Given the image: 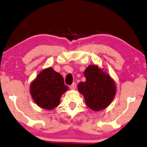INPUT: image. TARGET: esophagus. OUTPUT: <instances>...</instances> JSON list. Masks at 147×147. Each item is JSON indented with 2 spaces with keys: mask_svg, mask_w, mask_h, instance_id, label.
Wrapping results in <instances>:
<instances>
[{
  "mask_svg": "<svg viewBox=\"0 0 147 147\" xmlns=\"http://www.w3.org/2000/svg\"><path fill=\"white\" fill-rule=\"evenodd\" d=\"M76 87V83L74 82L71 84V85H70V88H71V89H75Z\"/></svg>",
  "mask_w": 147,
  "mask_h": 147,
  "instance_id": "1",
  "label": "esophagus"
}]
</instances>
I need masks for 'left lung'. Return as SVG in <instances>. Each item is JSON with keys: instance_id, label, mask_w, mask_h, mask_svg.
I'll return each mask as SVG.
<instances>
[{"instance_id": "1", "label": "left lung", "mask_w": 147, "mask_h": 147, "mask_svg": "<svg viewBox=\"0 0 147 147\" xmlns=\"http://www.w3.org/2000/svg\"><path fill=\"white\" fill-rule=\"evenodd\" d=\"M84 82H79L78 89L85 99L87 106L94 111L109 106L116 94L114 81L96 65H90L84 72Z\"/></svg>"}]
</instances>
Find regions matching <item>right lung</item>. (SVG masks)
<instances>
[{"instance_id": "right-lung-1", "label": "right lung", "mask_w": 147, "mask_h": 147, "mask_svg": "<svg viewBox=\"0 0 147 147\" xmlns=\"http://www.w3.org/2000/svg\"><path fill=\"white\" fill-rule=\"evenodd\" d=\"M67 90L68 86L61 74L50 67L38 74L31 83L30 91L37 105L51 110L59 105L62 94Z\"/></svg>"}]
</instances>
